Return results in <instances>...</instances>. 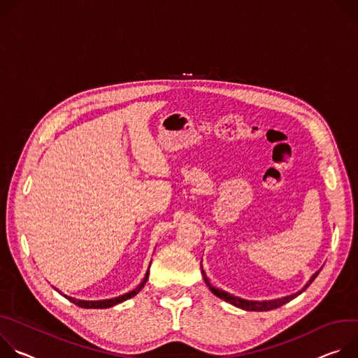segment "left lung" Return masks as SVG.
Segmentation results:
<instances>
[{"label":"left lung","instance_id":"obj_1","mask_svg":"<svg viewBox=\"0 0 358 358\" xmlns=\"http://www.w3.org/2000/svg\"><path fill=\"white\" fill-rule=\"evenodd\" d=\"M201 268H202V274H203L205 283L209 286L210 292H212L215 296H217L219 299H222V300H224V301H227V303H230V304H233V306H236V307H239V308H242V310H246V311H268V310H274V308H277V307H280V306L289 303L290 300H293L294 297H297L299 294H301V293L313 283V280L315 279L317 274H319L320 270H322V268L317 270V271L310 277V280L304 285V287H301V289H300L299 292H296L294 294L285 296V297H280V299H271V300H262V301H259V300H246V299H242V297L233 296V294H230V293H227V292H224V290H222V289L213 287V286L210 285L209 279H208V275H206L205 270H203L202 263H201Z\"/></svg>","mask_w":358,"mask_h":358}]
</instances>
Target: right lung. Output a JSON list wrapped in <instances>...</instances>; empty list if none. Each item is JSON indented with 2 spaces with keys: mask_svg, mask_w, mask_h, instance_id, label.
Returning <instances> with one entry per match:
<instances>
[{
  "mask_svg": "<svg viewBox=\"0 0 358 358\" xmlns=\"http://www.w3.org/2000/svg\"><path fill=\"white\" fill-rule=\"evenodd\" d=\"M149 267H150V264H149ZM148 277H149V268H148L145 277L142 279V282H141L132 292H128V293H125V294H122V296H117V297H113V299H106V300H79V299L69 297V296L64 294V293L59 292L58 289H55V290H57L59 294H62L65 299H68L71 303L76 304L78 307H83V308H109V307H113V306H116V304H119V303H122V301H125V300H128V299L136 296V294L143 289L145 283L148 282Z\"/></svg>",
  "mask_w": 358,
  "mask_h": 358,
  "instance_id": "obj_1",
  "label": "right lung"
}]
</instances>
